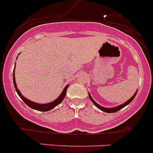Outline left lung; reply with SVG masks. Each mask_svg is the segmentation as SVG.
<instances>
[{"instance_id":"8db88e82","label":"left lung","mask_w":153,"mask_h":153,"mask_svg":"<svg viewBox=\"0 0 153 153\" xmlns=\"http://www.w3.org/2000/svg\"><path fill=\"white\" fill-rule=\"evenodd\" d=\"M137 93V91L136 92L134 93V95H133V96L131 97L130 98V99L128 100H127L125 102H124V103H122V104H121V105H118V106L112 107V108H106V107H103V106H102V105H99V104L97 103V102L94 100V99H93V98L91 97L90 93H88V94H89V97H90V99H91V100L92 101V102L94 104V105H95L97 107L98 109H100V110L103 111V112H108V113H112V112H118V111H119L120 109H123L124 107H125L127 105H128V104H129L130 102H131V101H132L133 100H134V98L135 97Z\"/></svg>"}]
</instances>
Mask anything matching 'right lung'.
Listing matches in <instances>:
<instances>
[{
	"label": "right lung",
	"mask_w": 153,
	"mask_h": 153,
	"mask_svg": "<svg viewBox=\"0 0 153 153\" xmlns=\"http://www.w3.org/2000/svg\"><path fill=\"white\" fill-rule=\"evenodd\" d=\"M15 67H16V64H15ZM15 67H14L13 74V85H14V87H15L16 91L17 92V94H18V95L19 96V97L24 101V102H25L27 105L31 107V109H35V110H38V111H42V112H47V111H49L51 110V109H53L54 107H56V105H59V104L61 103V102L63 100V99L65 97V94H66V91H67V88H68V85L65 87V88L63 89L62 92L61 93L60 95H59V96L55 100L53 101V102H48V103H44V104L38 103V102H33V101H31L28 99H27V98H25L23 95H22V94H21V92L19 91V90L17 88V85H16V79H15V72H14V71H15Z\"/></svg>",
	"instance_id": "add662e5"
}]
</instances>
